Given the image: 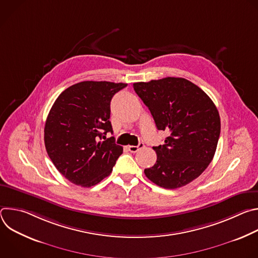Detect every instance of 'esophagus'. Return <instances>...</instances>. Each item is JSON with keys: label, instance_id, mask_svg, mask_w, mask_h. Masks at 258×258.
Wrapping results in <instances>:
<instances>
[{"label": "esophagus", "instance_id": "1", "mask_svg": "<svg viewBox=\"0 0 258 258\" xmlns=\"http://www.w3.org/2000/svg\"><path fill=\"white\" fill-rule=\"evenodd\" d=\"M144 147V144L143 143H139L138 146H128V150L132 152V153H136L138 152L140 149H142Z\"/></svg>", "mask_w": 258, "mask_h": 258}]
</instances>
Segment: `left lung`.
I'll return each mask as SVG.
<instances>
[{
	"label": "left lung",
	"mask_w": 258,
	"mask_h": 258,
	"mask_svg": "<svg viewBox=\"0 0 258 258\" xmlns=\"http://www.w3.org/2000/svg\"><path fill=\"white\" fill-rule=\"evenodd\" d=\"M134 90L149 108L159 131L169 134L153 147L156 163L144 170L164 189H176L197 178L211 162L220 134V118L212 100L181 78L135 83Z\"/></svg>",
	"instance_id": "left-lung-1"
}]
</instances>
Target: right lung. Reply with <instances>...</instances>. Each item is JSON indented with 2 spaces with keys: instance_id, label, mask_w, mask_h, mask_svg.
Returning a JSON list of instances; mask_svg holds the SVG:
<instances>
[{
  "instance_id": "1",
  "label": "right lung",
  "mask_w": 258,
  "mask_h": 258,
  "mask_svg": "<svg viewBox=\"0 0 258 258\" xmlns=\"http://www.w3.org/2000/svg\"><path fill=\"white\" fill-rule=\"evenodd\" d=\"M126 84L82 82L63 91L45 124L47 153L58 171L82 187L97 185L112 171L123 148L115 144L110 102Z\"/></svg>"
}]
</instances>
